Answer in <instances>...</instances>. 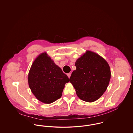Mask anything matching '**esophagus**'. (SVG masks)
Returning <instances> with one entry per match:
<instances>
[{
  "label": "esophagus",
  "instance_id": "34e87169",
  "mask_svg": "<svg viewBox=\"0 0 133 133\" xmlns=\"http://www.w3.org/2000/svg\"><path fill=\"white\" fill-rule=\"evenodd\" d=\"M67 75L68 77H69V78H70V76H71V73H68V74H67Z\"/></svg>",
  "mask_w": 133,
  "mask_h": 133
}]
</instances>
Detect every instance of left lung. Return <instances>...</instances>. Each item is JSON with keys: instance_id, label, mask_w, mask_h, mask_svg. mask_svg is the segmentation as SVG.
I'll list each match as a JSON object with an SVG mask.
<instances>
[{"instance_id": "obj_1", "label": "left lung", "mask_w": 133, "mask_h": 133, "mask_svg": "<svg viewBox=\"0 0 133 133\" xmlns=\"http://www.w3.org/2000/svg\"><path fill=\"white\" fill-rule=\"evenodd\" d=\"M76 69L69 79L76 94L83 101L93 102L107 89L111 70L107 62L94 52L87 50L76 60Z\"/></svg>"}]
</instances>
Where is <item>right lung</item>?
<instances>
[{"label":"right lung","instance_id":"obj_1","mask_svg":"<svg viewBox=\"0 0 133 133\" xmlns=\"http://www.w3.org/2000/svg\"><path fill=\"white\" fill-rule=\"evenodd\" d=\"M32 93L45 104H50L60 98L68 76L44 52L38 55L33 63L28 76Z\"/></svg>","mask_w":133,"mask_h":133}]
</instances>
